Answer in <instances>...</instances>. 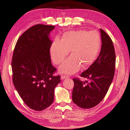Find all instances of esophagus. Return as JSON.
Wrapping results in <instances>:
<instances>
[{
    "label": "esophagus",
    "mask_w": 130,
    "mask_h": 130,
    "mask_svg": "<svg viewBox=\"0 0 130 130\" xmlns=\"http://www.w3.org/2000/svg\"><path fill=\"white\" fill-rule=\"evenodd\" d=\"M68 77H69L68 76L64 75H61V78L62 80H64V79H65V78H68Z\"/></svg>",
    "instance_id": "1"
}]
</instances>
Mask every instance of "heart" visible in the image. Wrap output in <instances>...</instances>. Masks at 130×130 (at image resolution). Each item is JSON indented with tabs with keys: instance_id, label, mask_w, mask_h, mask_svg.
Returning <instances> with one entry per match:
<instances>
[{
	"instance_id": "1",
	"label": "heart",
	"mask_w": 130,
	"mask_h": 130,
	"mask_svg": "<svg viewBox=\"0 0 130 130\" xmlns=\"http://www.w3.org/2000/svg\"><path fill=\"white\" fill-rule=\"evenodd\" d=\"M101 48V38L95 31L80 30L65 32L61 41L55 40L50 47L55 64H60L70 51V57L60 68L62 73L73 74L80 69L87 68L95 62Z\"/></svg>"
}]
</instances>
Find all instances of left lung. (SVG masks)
<instances>
[{
    "label": "left lung",
    "mask_w": 130,
    "mask_h": 130,
    "mask_svg": "<svg viewBox=\"0 0 130 130\" xmlns=\"http://www.w3.org/2000/svg\"><path fill=\"white\" fill-rule=\"evenodd\" d=\"M101 48L99 56L80 76L87 78V84L74 78L72 92L73 103L82 108H90L99 104L105 96L115 75L116 53L111 38L100 29Z\"/></svg>",
    "instance_id": "left-lung-1"
}]
</instances>
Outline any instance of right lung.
I'll return each mask as SVG.
<instances>
[{
    "label": "right lung",
    "mask_w": 130,
    "mask_h": 130,
    "mask_svg": "<svg viewBox=\"0 0 130 130\" xmlns=\"http://www.w3.org/2000/svg\"><path fill=\"white\" fill-rule=\"evenodd\" d=\"M55 26L37 24L23 33L15 45L12 59V81L29 107L43 111L52 104L60 76L51 63L49 34Z\"/></svg>",
    "instance_id": "right-lung-1"
}]
</instances>
